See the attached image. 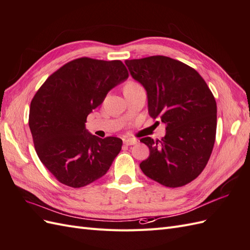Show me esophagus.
I'll use <instances>...</instances> for the list:
<instances>
[{
  "label": "esophagus",
  "mask_w": 250,
  "mask_h": 250,
  "mask_svg": "<svg viewBox=\"0 0 250 250\" xmlns=\"http://www.w3.org/2000/svg\"><path fill=\"white\" fill-rule=\"evenodd\" d=\"M123 143L125 144L126 146H130V145H134V144H137V140L129 139V138H124Z\"/></svg>",
  "instance_id": "obj_1"
}]
</instances>
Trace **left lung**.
Here are the masks:
<instances>
[{
	"label": "left lung",
	"instance_id": "left-lung-1",
	"mask_svg": "<svg viewBox=\"0 0 250 250\" xmlns=\"http://www.w3.org/2000/svg\"><path fill=\"white\" fill-rule=\"evenodd\" d=\"M132 78L147 92L148 112L166 124L160 141L141 139L150 150L140 164L146 176L169 188L191 183L213 151L217 104L197 71L167 56L126 60Z\"/></svg>",
	"mask_w": 250,
	"mask_h": 250
}]
</instances>
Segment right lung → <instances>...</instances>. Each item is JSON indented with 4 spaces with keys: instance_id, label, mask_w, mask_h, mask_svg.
Listing matches in <instances>:
<instances>
[{
    "instance_id": "obj_1",
    "label": "right lung",
    "mask_w": 250,
    "mask_h": 250,
    "mask_svg": "<svg viewBox=\"0 0 250 250\" xmlns=\"http://www.w3.org/2000/svg\"><path fill=\"white\" fill-rule=\"evenodd\" d=\"M128 72L121 60L82 57L53 73L30 104L29 127L41 162L60 183L72 188L106 174L122 140L100 139L85 128L86 118Z\"/></svg>"
}]
</instances>
